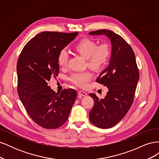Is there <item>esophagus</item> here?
<instances>
[{
    "instance_id": "obj_1",
    "label": "esophagus",
    "mask_w": 159,
    "mask_h": 159,
    "mask_svg": "<svg viewBox=\"0 0 159 159\" xmlns=\"http://www.w3.org/2000/svg\"><path fill=\"white\" fill-rule=\"evenodd\" d=\"M78 94L81 96H86V95H87V93L85 92V91H79Z\"/></svg>"
}]
</instances>
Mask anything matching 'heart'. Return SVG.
<instances>
[{"label":"heart","mask_w":159,"mask_h":159,"mask_svg":"<svg viewBox=\"0 0 159 159\" xmlns=\"http://www.w3.org/2000/svg\"><path fill=\"white\" fill-rule=\"evenodd\" d=\"M75 50L85 59L88 66L93 69H99L105 64L111 54L110 47L107 44L99 46L96 42L88 38L80 40L75 46ZM68 53L66 49H62L57 55V63L60 66H65L68 63ZM91 78L89 72H80L71 75L70 80L73 84L80 87H84Z\"/></svg>","instance_id":"heart-1"}]
</instances>
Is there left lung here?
<instances>
[{"mask_svg":"<svg viewBox=\"0 0 159 159\" xmlns=\"http://www.w3.org/2000/svg\"><path fill=\"white\" fill-rule=\"evenodd\" d=\"M89 34L105 36L111 44L109 65L96 80L107 86V93L103 99L89 94L94 100L89 113L90 121L99 128L109 129L121 121L131 107L139 73L131 47L121 36L107 30L93 31Z\"/></svg>","mask_w":159,"mask_h":159,"instance_id":"1","label":"left lung"}]
</instances>
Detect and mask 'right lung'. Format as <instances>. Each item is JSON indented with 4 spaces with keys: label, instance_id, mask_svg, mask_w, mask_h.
<instances>
[{
    "label": "right lung",
    "instance_id": "obj_1",
    "mask_svg": "<svg viewBox=\"0 0 159 159\" xmlns=\"http://www.w3.org/2000/svg\"><path fill=\"white\" fill-rule=\"evenodd\" d=\"M78 32H43L28 42L18 57V93L28 114L38 125L56 129L68 120L77 98L71 89L54 92L48 81L57 76V55Z\"/></svg>",
    "mask_w": 159,
    "mask_h": 159
}]
</instances>
